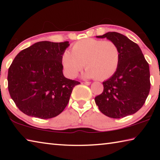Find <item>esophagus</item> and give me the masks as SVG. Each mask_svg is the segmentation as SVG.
<instances>
[{
    "instance_id": "1",
    "label": "esophagus",
    "mask_w": 160,
    "mask_h": 160,
    "mask_svg": "<svg viewBox=\"0 0 160 160\" xmlns=\"http://www.w3.org/2000/svg\"><path fill=\"white\" fill-rule=\"evenodd\" d=\"M84 83L85 84L87 85H90L91 84V82H88V81H85V82H84Z\"/></svg>"
}]
</instances>
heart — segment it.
I'll use <instances>...</instances> for the list:
<instances>
[{
	"label": "heart",
	"mask_w": 160,
	"mask_h": 160,
	"mask_svg": "<svg viewBox=\"0 0 160 160\" xmlns=\"http://www.w3.org/2000/svg\"><path fill=\"white\" fill-rule=\"evenodd\" d=\"M119 61L120 51L114 42L92 38L78 41L71 53L66 51L62 56L65 74L69 78L76 77L85 65L84 77L106 80L116 72Z\"/></svg>",
	"instance_id": "heart-1"
}]
</instances>
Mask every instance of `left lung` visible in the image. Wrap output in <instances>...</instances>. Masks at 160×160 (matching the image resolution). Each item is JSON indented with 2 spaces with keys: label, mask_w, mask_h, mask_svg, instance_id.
Returning <instances> with one entry per match:
<instances>
[{
  "label": "left lung",
  "mask_w": 160,
  "mask_h": 160,
  "mask_svg": "<svg viewBox=\"0 0 160 160\" xmlns=\"http://www.w3.org/2000/svg\"><path fill=\"white\" fill-rule=\"evenodd\" d=\"M97 37L114 42L120 51V61L114 74L103 82V92L94 98L96 104L110 118L133 114L143 106L150 92L149 64L139 46L124 35L110 32Z\"/></svg>",
  "instance_id": "1"
}]
</instances>
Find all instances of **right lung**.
Returning a JSON list of instances; mask_svg holds the SVG:
<instances>
[{
  "label": "right lung",
  "mask_w": 160,
  "mask_h": 160,
  "mask_svg": "<svg viewBox=\"0 0 160 160\" xmlns=\"http://www.w3.org/2000/svg\"><path fill=\"white\" fill-rule=\"evenodd\" d=\"M68 46V42H39L15 56L8 69V88L22 112L47 119L66 108L72 89L80 84L63 73L62 56Z\"/></svg>",
  "instance_id": "1"
}]
</instances>
